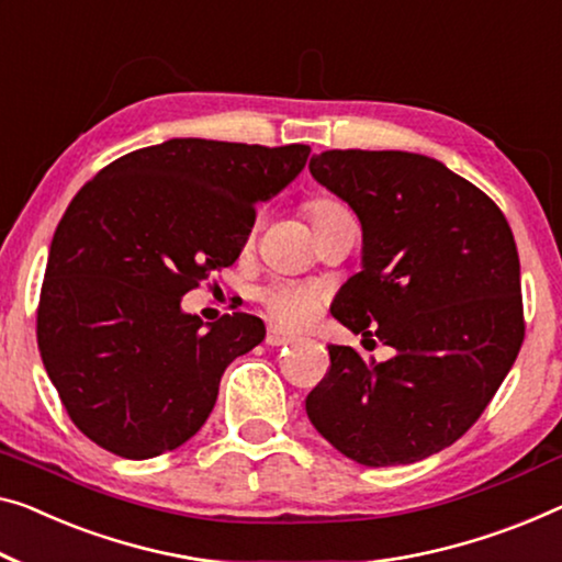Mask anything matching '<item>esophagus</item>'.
Here are the masks:
<instances>
[{"label": "esophagus", "mask_w": 562, "mask_h": 562, "mask_svg": "<svg viewBox=\"0 0 562 562\" xmlns=\"http://www.w3.org/2000/svg\"><path fill=\"white\" fill-rule=\"evenodd\" d=\"M295 338H292V335H288L284 330H280V328H270L267 330V338H265V342L267 346H288V342H292Z\"/></svg>", "instance_id": "esophagus-1"}]
</instances>
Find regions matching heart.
<instances>
[{"label":"heart","mask_w":562,"mask_h":562,"mask_svg":"<svg viewBox=\"0 0 562 562\" xmlns=\"http://www.w3.org/2000/svg\"><path fill=\"white\" fill-rule=\"evenodd\" d=\"M307 214L317 229L325 222L335 220V216L348 214V209L338 199L315 196L313 201H307ZM259 300H262V305L272 321L282 325V328H303V325H307L321 313L323 305L321 290L313 288V284L300 282H274L259 292Z\"/></svg>","instance_id":"heart-1"}]
</instances>
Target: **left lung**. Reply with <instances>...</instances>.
<instances>
[{"mask_svg":"<svg viewBox=\"0 0 562 562\" xmlns=\"http://www.w3.org/2000/svg\"><path fill=\"white\" fill-rule=\"evenodd\" d=\"M310 173L363 229V270L330 313L396 350L375 363L328 346L330 371L305 398L310 422L366 467L437 454L482 416L520 353L513 229L484 191L422 154L325 150Z\"/></svg>","mask_w":562,"mask_h":562,"instance_id":"1","label":"left lung"}]
</instances>
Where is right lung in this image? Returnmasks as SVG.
Instances as JSON below:
<instances>
[{"mask_svg": "<svg viewBox=\"0 0 562 562\" xmlns=\"http://www.w3.org/2000/svg\"><path fill=\"white\" fill-rule=\"evenodd\" d=\"M310 146L171 138L108 164L57 224L37 346L72 424L125 459L181 447L216 404L224 368L265 340L232 313L204 323L181 297L234 265L267 201Z\"/></svg>", "mask_w": 562, "mask_h": 562, "instance_id": "1", "label": "right lung"}]
</instances>
